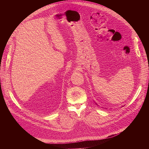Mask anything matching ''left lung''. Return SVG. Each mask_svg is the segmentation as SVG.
<instances>
[{"mask_svg": "<svg viewBox=\"0 0 149 149\" xmlns=\"http://www.w3.org/2000/svg\"><path fill=\"white\" fill-rule=\"evenodd\" d=\"M96 104H97V103H96Z\"/></svg>", "mask_w": 149, "mask_h": 149, "instance_id": "left-lung-1", "label": "left lung"}]
</instances>
